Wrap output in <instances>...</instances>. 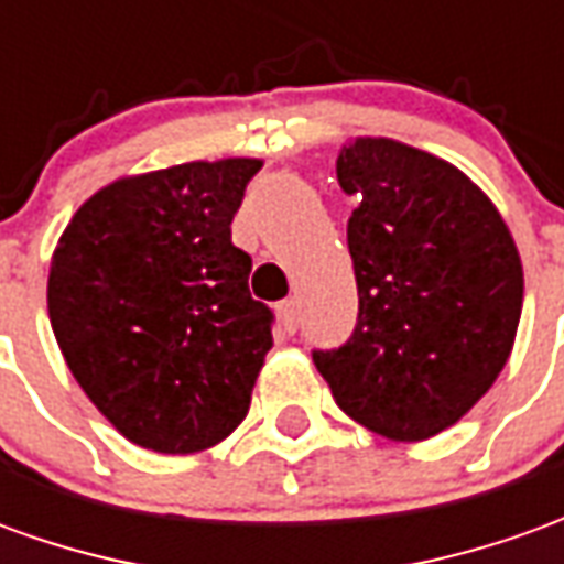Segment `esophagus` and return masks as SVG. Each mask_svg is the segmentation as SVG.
Returning <instances> with one entry per match:
<instances>
[{
  "label": "esophagus",
  "instance_id": "1",
  "mask_svg": "<svg viewBox=\"0 0 564 564\" xmlns=\"http://www.w3.org/2000/svg\"><path fill=\"white\" fill-rule=\"evenodd\" d=\"M278 314H281L283 329L293 335V332L299 329V319H302V307H299V302H295V299H286V302L278 305Z\"/></svg>",
  "mask_w": 564,
  "mask_h": 564
}]
</instances>
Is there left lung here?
I'll return each mask as SVG.
<instances>
[{"label":"left lung","instance_id":"1","mask_svg":"<svg viewBox=\"0 0 564 564\" xmlns=\"http://www.w3.org/2000/svg\"><path fill=\"white\" fill-rule=\"evenodd\" d=\"M359 317L314 366L344 414L390 441H423L471 411L508 362L522 265L496 205L465 174L392 139L338 153Z\"/></svg>","mask_w":564,"mask_h":564}]
</instances>
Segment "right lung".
Segmentation results:
<instances>
[{
  "instance_id": "obj_1",
  "label": "right lung",
  "mask_w": 564,
  "mask_h": 564,
  "mask_svg": "<svg viewBox=\"0 0 564 564\" xmlns=\"http://www.w3.org/2000/svg\"><path fill=\"white\" fill-rule=\"evenodd\" d=\"M259 160L184 162L115 181L78 208L47 278L68 371L111 425L153 453L232 435L271 350L232 217Z\"/></svg>"
}]
</instances>
